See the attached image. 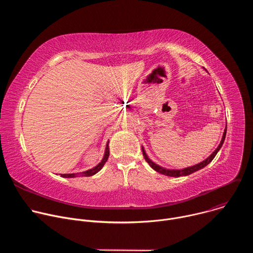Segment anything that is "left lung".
I'll use <instances>...</instances> for the list:
<instances>
[{
	"label": "left lung",
	"instance_id": "obj_1",
	"mask_svg": "<svg viewBox=\"0 0 253 253\" xmlns=\"http://www.w3.org/2000/svg\"><path fill=\"white\" fill-rule=\"evenodd\" d=\"M205 70H206V69H205ZM226 128H227V127H225V129H224L223 136H222V139H221V141H220V144L218 145V147L214 150V152H213L208 158H206L204 161H202V162H200V163H198V164H196V165H193V166H190V167H186V168H183V169H167V168L161 167V166H159L158 164L154 163V162L148 157V155L146 154L145 150H144V147L142 146L143 156H144V158H145L146 162L150 165L151 168H153L155 171H157V172H159V173H161V174H163V175L170 176V177L187 176V175H189V174H192V173H194V172H196V171H198V170L204 168L206 165H208V164L213 160V158L216 156V154H217V152L220 150L221 146L223 145V142H224L225 136H226Z\"/></svg>",
	"mask_w": 253,
	"mask_h": 253
}]
</instances>
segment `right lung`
Here are the masks:
<instances>
[{"mask_svg": "<svg viewBox=\"0 0 253 253\" xmlns=\"http://www.w3.org/2000/svg\"><path fill=\"white\" fill-rule=\"evenodd\" d=\"M108 157H109V141H108L107 144H106V148H105L103 159L101 160V162L98 165H96L95 167H93L92 169H89L87 171H83V172H80V173H72V174H61V176L65 177V178H75V177H79V176H82V177L92 176V175L96 174L97 172H99L103 168L106 161L108 160Z\"/></svg>", "mask_w": 253, "mask_h": 253, "instance_id": "1", "label": "right lung"}]
</instances>
